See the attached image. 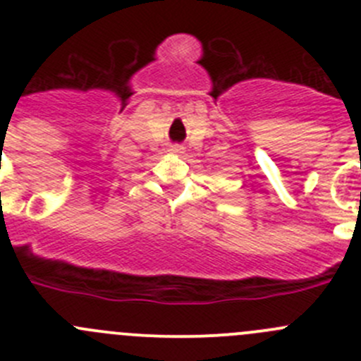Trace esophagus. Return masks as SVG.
<instances>
[{
  "label": "esophagus",
  "mask_w": 361,
  "mask_h": 361,
  "mask_svg": "<svg viewBox=\"0 0 361 361\" xmlns=\"http://www.w3.org/2000/svg\"><path fill=\"white\" fill-rule=\"evenodd\" d=\"M169 152H171V154L181 155V154H183V152H185V147H183V145H171Z\"/></svg>",
  "instance_id": "obj_1"
}]
</instances>
